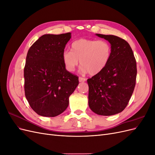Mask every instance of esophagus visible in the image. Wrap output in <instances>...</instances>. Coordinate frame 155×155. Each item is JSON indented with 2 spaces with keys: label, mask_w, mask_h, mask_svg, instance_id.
<instances>
[{
  "label": "esophagus",
  "mask_w": 155,
  "mask_h": 155,
  "mask_svg": "<svg viewBox=\"0 0 155 155\" xmlns=\"http://www.w3.org/2000/svg\"><path fill=\"white\" fill-rule=\"evenodd\" d=\"M85 81H86L85 78H81V77L79 78V82H85Z\"/></svg>",
  "instance_id": "obj_1"
}]
</instances>
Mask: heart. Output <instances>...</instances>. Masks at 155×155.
<instances>
[{
  "label": "heart",
  "instance_id": "1",
  "mask_svg": "<svg viewBox=\"0 0 155 155\" xmlns=\"http://www.w3.org/2000/svg\"><path fill=\"white\" fill-rule=\"evenodd\" d=\"M112 54V47L105 40L80 39L74 41L71 51L63 53V63L68 72H74L80 61L83 73L96 75L105 69Z\"/></svg>",
  "mask_w": 155,
  "mask_h": 155
}]
</instances>
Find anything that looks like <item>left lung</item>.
Segmentation results:
<instances>
[{
  "mask_svg": "<svg viewBox=\"0 0 155 155\" xmlns=\"http://www.w3.org/2000/svg\"><path fill=\"white\" fill-rule=\"evenodd\" d=\"M109 42L112 54L100 73L87 79L88 106L98 115L112 116L123 111L132 96L137 78V63L133 50L124 39L96 34Z\"/></svg>",
  "mask_w": 155,
  "mask_h": 155,
  "instance_id": "obj_1",
  "label": "left lung"
}]
</instances>
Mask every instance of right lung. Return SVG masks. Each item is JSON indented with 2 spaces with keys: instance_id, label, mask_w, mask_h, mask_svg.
<instances>
[{
  "instance_id": "1",
  "label": "right lung",
  "mask_w": 155,
  "mask_h": 155,
  "mask_svg": "<svg viewBox=\"0 0 155 155\" xmlns=\"http://www.w3.org/2000/svg\"><path fill=\"white\" fill-rule=\"evenodd\" d=\"M71 33L45 34L30 48L24 69L26 100L37 114L55 117L69 104V97L79 84L78 78L68 72L63 61Z\"/></svg>"
}]
</instances>
